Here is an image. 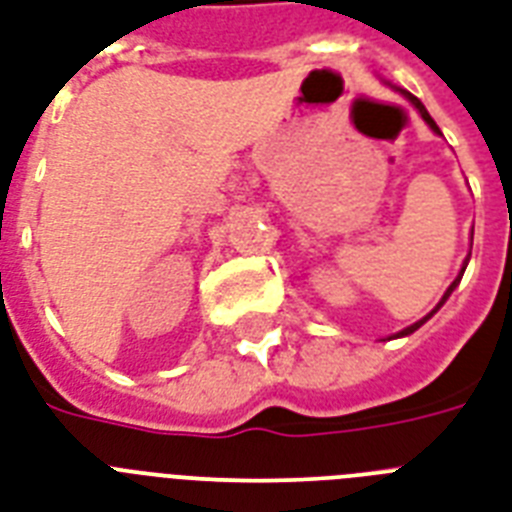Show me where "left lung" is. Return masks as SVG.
Masks as SVG:
<instances>
[{
  "label": "left lung",
  "mask_w": 512,
  "mask_h": 512,
  "mask_svg": "<svg viewBox=\"0 0 512 512\" xmlns=\"http://www.w3.org/2000/svg\"><path fill=\"white\" fill-rule=\"evenodd\" d=\"M404 95H406V98H409V100H412V103H414V108H417V111H420V114H422V119H425V122H428V124H430V127H433V130H436V132H438L436 122H433V119H430V114H428V111H425V106H422L420 100L414 98V95H409V92H404ZM465 265H468V263H465ZM465 265H462V271H460V276H457V279H454V281H452V287L446 289V295H444V297H441V303H438V305H436V311H438V308H441V305H444V303H446V297L452 295V292H454V287H457V284H460V279H462V273H465ZM436 311H433V313H436ZM433 313H428V316H425V319H420V321H417V324H412V327H406V329H404V332H398V335H401V337H404V335H412L414 329H420V327H422V324H425V321H428V319H430V316H433Z\"/></svg>",
  "instance_id": "8db88e82"
}]
</instances>
